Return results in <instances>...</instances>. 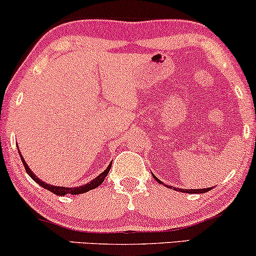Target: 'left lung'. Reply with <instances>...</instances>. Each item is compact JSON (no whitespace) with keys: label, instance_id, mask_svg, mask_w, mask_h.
<instances>
[{"label":"left lung","instance_id":"obj_1","mask_svg":"<svg viewBox=\"0 0 256 256\" xmlns=\"http://www.w3.org/2000/svg\"><path fill=\"white\" fill-rule=\"evenodd\" d=\"M154 178H155V180L158 181V182L162 184V181H160L158 178H156V176H154ZM210 190L211 188L208 187V188H202V190H182V192H186V193H205V192H208Z\"/></svg>","mask_w":256,"mask_h":256}]
</instances>
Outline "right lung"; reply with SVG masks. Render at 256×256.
Here are the masks:
<instances>
[{"instance_id":"obj_1","label":"right lung","mask_w":256,"mask_h":256,"mask_svg":"<svg viewBox=\"0 0 256 256\" xmlns=\"http://www.w3.org/2000/svg\"><path fill=\"white\" fill-rule=\"evenodd\" d=\"M19 154H20V152H19ZM20 158H21V161H22V163H24V169H26L27 174H28L32 178L33 180L36 181V184H39L40 186H42V187H44V188H46V190H50V192L54 193V194H57V196H66V194H81V193H86V192H88V190H94V188H96V187H98V186H100L101 184L104 182V178L107 176V174H108V172H110V166H112V163H110V164L108 166V167L106 168V170L102 172V173H101L100 175H98V176L95 178L94 180H92L90 182H89V184H84V186L74 187V188H70V187H60V186H52V184H48L44 182V181L39 180V178H36L34 174H33V172L30 170V169L28 168V166H27V163H26V161H24V160L22 155H21V154H20Z\"/></svg>"}]
</instances>
